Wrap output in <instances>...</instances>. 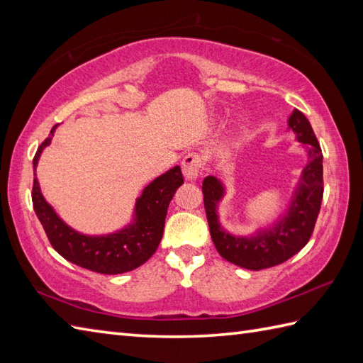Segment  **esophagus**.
<instances>
[{"label": "esophagus", "mask_w": 363, "mask_h": 363, "mask_svg": "<svg viewBox=\"0 0 363 363\" xmlns=\"http://www.w3.org/2000/svg\"><path fill=\"white\" fill-rule=\"evenodd\" d=\"M203 157L196 152H189L182 159V173L187 181H196L201 174Z\"/></svg>", "instance_id": "obj_1"}]
</instances>
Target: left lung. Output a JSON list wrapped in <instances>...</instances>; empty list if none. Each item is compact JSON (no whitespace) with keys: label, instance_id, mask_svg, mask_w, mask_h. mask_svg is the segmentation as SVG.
Instances as JSON below:
<instances>
[{"label":"left lung","instance_id":"obj_1","mask_svg":"<svg viewBox=\"0 0 363 363\" xmlns=\"http://www.w3.org/2000/svg\"><path fill=\"white\" fill-rule=\"evenodd\" d=\"M289 130L303 145L307 164L301 172L287 209L272 225L248 235H237L221 225L218 206L226 196L225 182L207 176L203 182L204 207L211 237L223 259L246 269H264L282 262L304 248L313 233L323 199V154L309 120L293 109L287 120Z\"/></svg>","mask_w":363,"mask_h":363}]
</instances>
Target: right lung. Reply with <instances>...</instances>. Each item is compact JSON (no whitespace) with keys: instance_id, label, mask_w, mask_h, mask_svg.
Listing matches in <instances>:
<instances>
[{"instance_id":"obj_1","label":"right lung","mask_w":363,"mask_h":363,"mask_svg":"<svg viewBox=\"0 0 363 363\" xmlns=\"http://www.w3.org/2000/svg\"><path fill=\"white\" fill-rule=\"evenodd\" d=\"M57 126H52L50 137L40 145L33 160V204L50 243L64 259L90 272L101 274L133 272L156 252L162 240L169 201L184 182L181 167L168 169L143 189L142 195L135 198L133 217L125 226L107 234H84L67 225L46 201L35 174L42 152L51 145Z\"/></svg>"}]
</instances>
